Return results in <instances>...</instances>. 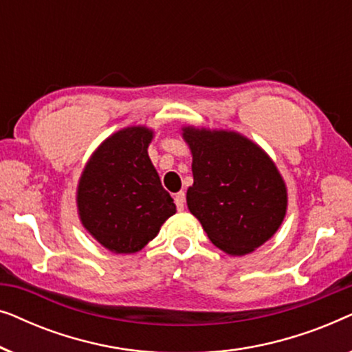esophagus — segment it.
Instances as JSON below:
<instances>
[{
  "label": "esophagus",
  "mask_w": 352,
  "mask_h": 352,
  "mask_svg": "<svg viewBox=\"0 0 352 352\" xmlns=\"http://www.w3.org/2000/svg\"><path fill=\"white\" fill-rule=\"evenodd\" d=\"M175 204H176L177 210H179V211L184 210V206H186V194H184V192H177V194L175 195Z\"/></svg>",
  "instance_id": "34e87169"
}]
</instances>
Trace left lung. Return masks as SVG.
<instances>
[{"instance_id": "8db88e82", "label": "left lung", "mask_w": 352, "mask_h": 352, "mask_svg": "<svg viewBox=\"0 0 352 352\" xmlns=\"http://www.w3.org/2000/svg\"><path fill=\"white\" fill-rule=\"evenodd\" d=\"M181 129L192 153L189 211L224 253L254 252L277 232L287 214V186L276 163L237 131Z\"/></svg>"}]
</instances>
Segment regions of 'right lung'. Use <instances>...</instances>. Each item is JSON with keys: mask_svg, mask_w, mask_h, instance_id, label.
Wrapping results in <instances>:
<instances>
[{"mask_svg": "<svg viewBox=\"0 0 352 352\" xmlns=\"http://www.w3.org/2000/svg\"><path fill=\"white\" fill-rule=\"evenodd\" d=\"M153 129H120L93 152L76 187V208L93 239L117 254H131L157 237L176 213L148 158Z\"/></svg>", "mask_w": 352, "mask_h": 352, "instance_id": "1", "label": "right lung"}]
</instances>
